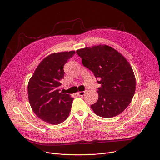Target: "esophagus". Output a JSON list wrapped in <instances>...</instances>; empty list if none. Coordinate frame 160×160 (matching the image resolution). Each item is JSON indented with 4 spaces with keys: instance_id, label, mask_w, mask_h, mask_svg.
I'll list each match as a JSON object with an SVG mask.
<instances>
[{
    "instance_id": "1",
    "label": "esophagus",
    "mask_w": 160,
    "mask_h": 160,
    "mask_svg": "<svg viewBox=\"0 0 160 160\" xmlns=\"http://www.w3.org/2000/svg\"><path fill=\"white\" fill-rule=\"evenodd\" d=\"M77 94L78 96H80V97H83V96L86 94V91H80Z\"/></svg>"
}]
</instances>
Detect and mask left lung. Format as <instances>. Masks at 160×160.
Masks as SVG:
<instances>
[{
    "label": "left lung",
    "instance_id": "left-lung-1",
    "mask_svg": "<svg viewBox=\"0 0 160 160\" xmlns=\"http://www.w3.org/2000/svg\"><path fill=\"white\" fill-rule=\"evenodd\" d=\"M77 53L101 85L97 91L98 99L91 105L94 112L103 118L122 113L132 101L136 89V78L129 62L120 52L105 44L80 49Z\"/></svg>",
    "mask_w": 160,
    "mask_h": 160
}]
</instances>
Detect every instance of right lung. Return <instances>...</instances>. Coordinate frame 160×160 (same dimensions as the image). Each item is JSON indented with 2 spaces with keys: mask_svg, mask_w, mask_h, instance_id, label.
<instances>
[{
  "mask_svg": "<svg viewBox=\"0 0 160 160\" xmlns=\"http://www.w3.org/2000/svg\"><path fill=\"white\" fill-rule=\"evenodd\" d=\"M74 51L53 52L42 60L28 82V93L32 110L49 124L64 122L69 114L73 98L60 92L64 76L63 66Z\"/></svg>",
  "mask_w": 160,
  "mask_h": 160,
  "instance_id": "obj_1",
  "label": "right lung"
}]
</instances>
